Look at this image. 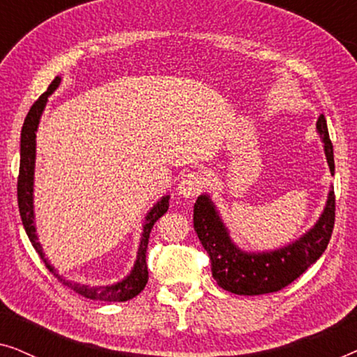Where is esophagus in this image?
Instances as JSON below:
<instances>
[{"mask_svg":"<svg viewBox=\"0 0 357 357\" xmlns=\"http://www.w3.org/2000/svg\"><path fill=\"white\" fill-rule=\"evenodd\" d=\"M204 185H206V178L202 172H190L180 182V195L185 198H195L203 192Z\"/></svg>","mask_w":357,"mask_h":357,"instance_id":"obj_1","label":"esophagus"}]
</instances>
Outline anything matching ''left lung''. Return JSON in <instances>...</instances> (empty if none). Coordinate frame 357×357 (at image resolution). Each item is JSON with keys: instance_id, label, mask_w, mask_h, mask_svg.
I'll return each mask as SVG.
<instances>
[{"instance_id": "obj_1", "label": "left lung", "mask_w": 357, "mask_h": 357, "mask_svg": "<svg viewBox=\"0 0 357 357\" xmlns=\"http://www.w3.org/2000/svg\"><path fill=\"white\" fill-rule=\"evenodd\" d=\"M317 130L325 143V155L333 174V144L324 115L317 120ZM193 226L211 260L213 278L222 289L241 296L268 294L289 286L325 252L335 226V192L330 190L328 202L319 222L299 241L275 252L245 253L238 250L208 195L198 197L195 203Z\"/></svg>"}]
</instances>
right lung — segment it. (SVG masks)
Returning <instances> with one entry per match:
<instances>
[{
    "label": "right lung",
    "mask_w": 357,
    "mask_h": 357,
    "mask_svg": "<svg viewBox=\"0 0 357 357\" xmlns=\"http://www.w3.org/2000/svg\"><path fill=\"white\" fill-rule=\"evenodd\" d=\"M61 77L56 76L52 81V84L48 86V89L33 102V105L29 110V114L24 120L22 131H21V164H19V177H17V204H19V213H21V219L26 229L29 241L32 242L36 252L40 255V258L45 263L48 270L60 280L63 284L70 287L77 294L89 297L94 301H104V302H125L133 299L135 296H138L141 291L144 289L146 282H148V265H146V248H148L149 242V234L151 229L160 216H164L169 209V197H164L155 206L151 209L146 216V222L143 227V237H141V243L138 248V258H136L135 268L131 270L130 276H126L123 281L116 282L112 286H100V287H89L84 284H77V282L65 281L60 278L50 266V263L47 261L45 255H43L40 243L37 242V234L36 226H33V204H32V192H33V165H36V131L38 126V120L43 109H45L48 96L56 89L60 84Z\"/></svg>",
    "instance_id": "1"
}]
</instances>
